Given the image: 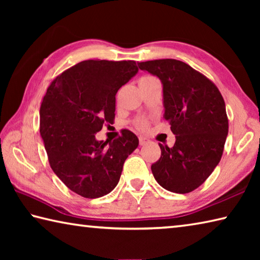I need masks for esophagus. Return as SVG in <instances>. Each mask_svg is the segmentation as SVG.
<instances>
[{
  "instance_id": "1",
  "label": "esophagus",
  "mask_w": 260,
  "mask_h": 260,
  "mask_svg": "<svg viewBox=\"0 0 260 260\" xmlns=\"http://www.w3.org/2000/svg\"><path fill=\"white\" fill-rule=\"evenodd\" d=\"M148 141V139L143 138V136H140L139 138V142H140V146H143V144H146V142Z\"/></svg>"
}]
</instances>
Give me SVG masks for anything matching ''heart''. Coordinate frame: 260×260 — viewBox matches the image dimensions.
I'll return each mask as SVG.
<instances>
[{
  "label": "heart",
  "instance_id": "heart-1",
  "mask_svg": "<svg viewBox=\"0 0 260 260\" xmlns=\"http://www.w3.org/2000/svg\"><path fill=\"white\" fill-rule=\"evenodd\" d=\"M152 78L153 77H151V76H144V77L141 78V80H143V79H152ZM135 125H136V127H139L140 129H146L147 126H148V121L144 120V119H140V120L135 122Z\"/></svg>",
  "mask_w": 260,
  "mask_h": 260
}]
</instances>
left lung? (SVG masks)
I'll use <instances>...</instances> for the list:
<instances>
[{
  "mask_svg": "<svg viewBox=\"0 0 260 260\" xmlns=\"http://www.w3.org/2000/svg\"><path fill=\"white\" fill-rule=\"evenodd\" d=\"M160 79L164 118L175 135L172 148L159 143L161 155L151 171L166 190L187 193L199 188L221 159L228 134L225 101L217 86L177 59L138 63Z\"/></svg>",
  "mask_w": 260,
  "mask_h": 260,
  "instance_id": "1",
  "label": "left lung"
}]
</instances>
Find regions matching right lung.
<instances>
[{
  "instance_id": "1",
  "label": "right lung",
  "mask_w": 260,
  "mask_h": 260,
  "mask_svg": "<svg viewBox=\"0 0 260 260\" xmlns=\"http://www.w3.org/2000/svg\"><path fill=\"white\" fill-rule=\"evenodd\" d=\"M138 71L134 60H83L57 76L43 96L40 134L50 167L85 199L112 191L139 146L128 129L112 142L95 138L103 125L113 124L117 91Z\"/></svg>"
}]
</instances>
